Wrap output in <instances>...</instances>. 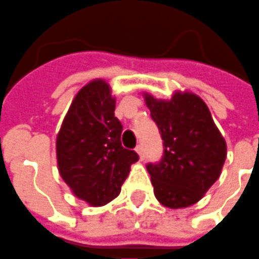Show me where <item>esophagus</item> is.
Returning <instances> with one entry per match:
<instances>
[{
  "label": "esophagus",
  "mask_w": 259,
  "mask_h": 259,
  "mask_svg": "<svg viewBox=\"0 0 259 259\" xmlns=\"http://www.w3.org/2000/svg\"><path fill=\"white\" fill-rule=\"evenodd\" d=\"M136 152H138V155H139L140 160H144V158H146V154H144V148H143V146L136 147Z\"/></svg>",
  "instance_id": "esophagus-1"
}]
</instances>
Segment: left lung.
Segmentation results:
<instances>
[{
	"label": "left lung",
	"instance_id": "1",
	"mask_svg": "<svg viewBox=\"0 0 259 259\" xmlns=\"http://www.w3.org/2000/svg\"><path fill=\"white\" fill-rule=\"evenodd\" d=\"M144 100L163 139L160 162L147 164L155 196L165 207H188L218 181L226 142L195 94L178 91L171 100L146 94Z\"/></svg>",
	"mask_w": 259,
	"mask_h": 259
}]
</instances>
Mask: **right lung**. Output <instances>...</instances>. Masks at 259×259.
<instances>
[{
  "mask_svg": "<svg viewBox=\"0 0 259 259\" xmlns=\"http://www.w3.org/2000/svg\"><path fill=\"white\" fill-rule=\"evenodd\" d=\"M116 100L104 80L78 91L56 140L57 165L63 181L78 199L104 206L120 194L135 151L121 146L123 125L115 116Z\"/></svg>",
  "mask_w": 259,
  "mask_h": 259,
  "instance_id": "1",
  "label": "right lung"
}]
</instances>
